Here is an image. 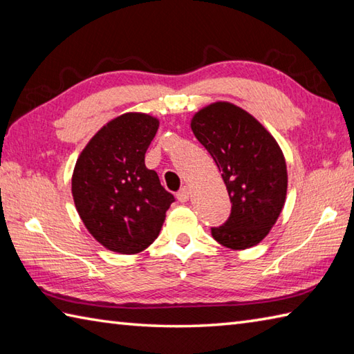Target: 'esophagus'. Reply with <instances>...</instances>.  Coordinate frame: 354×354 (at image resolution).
I'll use <instances>...</instances> for the list:
<instances>
[{"label": "esophagus", "mask_w": 354, "mask_h": 354, "mask_svg": "<svg viewBox=\"0 0 354 354\" xmlns=\"http://www.w3.org/2000/svg\"><path fill=\"white\" fill-rule=\"evenodd\" d=\"M189 197H191V191H189V187H187V186L182 187V189L177 192V200L180 203H186L187 200H189Z\"/></svg>", "instance_id": "34e87169"}]
</instances>
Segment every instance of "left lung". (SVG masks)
I'll use <instances>...</instances> for the list:
<instances>
[{
    "instance_id": "1",
    "label": "left lung",
    "mask_w": 354,
    "mask_h": 354,
    "mask_svg": "<svg viewBox=\"0 0 354 354\" xmlns=\"http://www.w3.org/2000/svg\"><path fill=\"white\" fill-rule=\"evenodd\" d=\"M191 129L214 157L232 203L229 219L214 227L212 236L230 250L257 245L286 201V160L277 140L253 115L229 101L200 109Z\"/></svg>"
}]
</instances>
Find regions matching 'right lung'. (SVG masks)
<instances>
[{"mask_svg":"<svg viewBox=\"0 0 354 354\" xmlns=\"http://www.w3.org/2000/svg\"><path fill=\"white\" fill-rule=\"evenodd\" d=\"M156 116L129 112L103 125L78 156L73 198L86 229L107 250L136 254L159 236L174 195L145 167Z\"/></svg>","mask_w":354,"mask_h":354,"instance_id":"add662e5","label":"right lung"}]
</instances>
